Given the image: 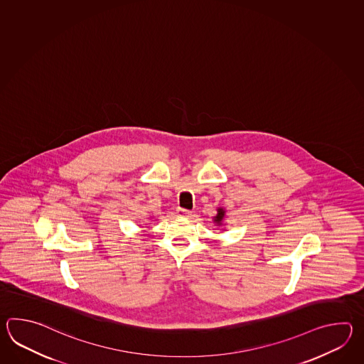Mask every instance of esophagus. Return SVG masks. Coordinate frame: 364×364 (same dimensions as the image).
<instances>
[{"label":"esophagus","mask_w":364,"mask_h":364,"mask_svg":"<svg viewBox=\"0 0 364 364\" xmlns=\"http://www.w3.org/2000/svg\"><path fill=\"white\" fill-rule=\"evenodd\" d=\"M190 215H191V212L187 209H177V216L178 217H190Z\"/></svg>","instance_id":"34e87169"}]
</instances>
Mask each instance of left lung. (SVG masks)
Returning a JSON list of instances; mask_svg holds the SVG:
<instances>
[{
    "label": "left lung",
    "mask_w": 364,
    "mask_h": 364,
    "mask_svg": "<svg viewBox=\"0 0 364 364\" xmlns=\"http://www.w3.org/2000/svg\"><path fill=\"white\" fill-rule=\"evenodd\" d=\"M225 215H226L225 208L218 207V208H217V215L213 217V224L218 226V228H223V226H224Z\"/></svg>",
    "instance_id": "obj_1"
}]
</instances>
